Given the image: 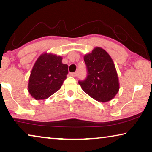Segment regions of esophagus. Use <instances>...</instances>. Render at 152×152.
I'll use <instances>...</instances> for the list:
<instances>
[{
    "mask_svg": "<svg viewBox=\"0 0 152 152\" xmlns=\"http://www.w3.org/2000/svg\"><path fill=\"white\" fill-rule=\"evenodd\" d=\"M70 75H71L72 76H73V77H76L77 76V73H76V72H73V73L70 74Z\"/></svg>",
    "mask_w": 152,
    "mask_h": 152,
    "instance_id": "34e87169",
    "label": "esophagus"
}]
</instances>
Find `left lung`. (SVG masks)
I'll return each mask as SVG.
<instances>
[{"instance_id":"left-lung-1","label":"left lung","mask_w":152,"mask_h":152,"mask_svg":"<svg viewBox=\"0 0 152 152\" xmlns=\"http://www.w3.org/2000/svg\"><path fill=\"white\" fill-rule=\"evenodd\" d=\"M87 76L79 81L81 88L97 101L106 102L118 92L119 80L114 61L110 54L100 47L84 56Z\"/></svg>"}]
</instances>
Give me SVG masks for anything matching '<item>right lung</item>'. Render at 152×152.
<instances>
[{
  "label": "right lung",
  "mask_w": 152,
  "mask_h": 152,
  "mask_svg": "<svg viewBox=\"0 0 152 152\" xmlns=\"http://www.w3.org/2000/svg\"><path fill=\"white\" fill-rule=\"evenodd\" d=\"M62 56L42 53L31 69L28 91L36 100H45L58 91L67 78L68 65L62 63Z\"/></svg>",
  "instance_id": "1"
}]
</instances>
